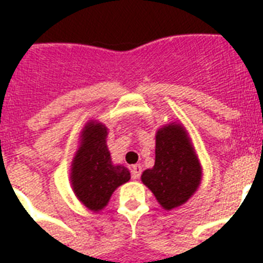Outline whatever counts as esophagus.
I'll return each instance as SVG.
<instances>
[{"mask_svg":"<svg viewBox=\"0 0 263 263\" xmlns=\"http://www.w3.org/2000/svg\"><path fill=\"white\" fill-rule=\"evenodd\" d=\"M142 175V165H132L131 166V176L132 179H139Z\"/></svg>","mask_w":263,"mask_h":263,"instance_id":"esophagus-1","label":"esophagus"}]
</instances>
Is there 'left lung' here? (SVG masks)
Segmentation results:
<instances>
[{
  "instance_id": "1",
  "label": "left lung",
  "mask_w": 263,
  "mask_h": 263,
  "mask_svg": "<svg viewBox=\"0 0 263 263\" xmlns=\"http://www.w3.org/2000/svg\"><path fill=\"white\" fill-rule=\"evenodd\" d=\"M200 175L184 128L177 124L161 128L156 136V164L142 175L161 206L171 210L187 202L199 185Z\"/></svg>"
}]
</instances>
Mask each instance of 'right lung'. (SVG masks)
Segmentation results:
<instances>
[{"instance_id":"add662e5","label":"right lung","mask_w":263,"mask_h":263,"mask_svg":"<svg viewBox=\"0 0 263 263\" xmlns=\"http://www.w3.org/2000/svg\"><path fill=\"white\" fill-rule=\"evenodd\" d=\"M106 127L90 123L83 131V144L72 164V185L80 202L98 212L110 199L116 188L129 180V171L113 165L106 147Z\"/></svg>"}]
</instances>
